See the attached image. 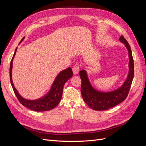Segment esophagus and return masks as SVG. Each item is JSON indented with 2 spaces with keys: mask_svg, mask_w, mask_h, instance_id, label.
Instances as JSON below:
<instances>
[{
  "mask_svg": "<svg viewBox=\"0 0 146 146\" xmlns=\"http://www.w3.org/2000/svg\"><path fill=\"white\" fill-rule=\"evenodd\" d=\"M72 70H73V72L74 74H78L79 72V70H80V67L78 66V64H76L74 65L73 68H72Z\"/></svg>",
  "mask_w": 146,
  "mask_h": 146,
  "instance_id": "1",
  "label": "esophagus"
}]
</instances>
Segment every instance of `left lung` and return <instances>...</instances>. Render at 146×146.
<instances>
[{
    "label": "left lung",
    "instance_id": "obj_1",
    "mask_svg": "<svg viewBox=\"0 0 146 146\" xmlns=\"http://www.w3.org/2000/svg\"><path fill=\"white\" fill-rule=\"evenodd\" d=\"M119 41L125 44L129 51L130 58L129 75L127 80L121 88L112 92H99L92 87L86 70H82L79 73L82 80L81 93L83 99L88 107L96 111L107 110L115 107L124 100L129 94L134 77V62L129 42L122 35L119 38Z\"/></svg>",
    "mask_w": 146,
    "mask_h": 146
}]
</instances>
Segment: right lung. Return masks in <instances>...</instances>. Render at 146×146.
Wrapping results in <instances>:
<instances>
[{
    "instance_id": "obj_1",
    "label": "right lung",
    "mask_w": 146,
    "mask_h": 146,
    "mask_svg": "<svg viewBox=\"0 0 146 146\" xmlns=\"http://www.w3.org/2000/svg\"><path fill=\"white\" fill-rule=\"evenodd\" d=\"M24 39V37L21 39L19 43H21L22 41H23ZM16 50L17 48H16L15 54L13 55V58L11 60L10 67V78L13 90L14 91L15 94L17 97V99L19 101V102L26 108L35 111H46L55 108L58 105L61 98H62L63 90L65 83L73 76L72 69L68 68V69L60 72L55 79L50 91L42 98L33 100H27L19 95L14 85H13L12 81L11 71L13 68V61L15 56Z\"/></svg>"
}]
</instances>
